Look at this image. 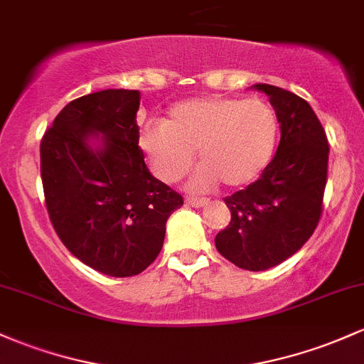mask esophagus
<instances>
[{"instance_id":"esophagus-1","label":"esophagus","mask_w":364,"mask_h":364,"mask_svg":"<svg viewBox=\"0 0 364 364\" xmlns=\"http://www.w3.org/2000/svg\"><path fill=\"white\" fill-rule=\"evenodd\" d=\"M185 203H186V205H190V207H205V205H209L210 200H209V198H193V197H188L185 200Z\"/></svg>"}]
</instances>
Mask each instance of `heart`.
I'll return each instance as SVG.
<instances>
[{"label": "heart", "instance_id": "obj_1", "mask_svg": "<svg viewBox=\"0 0 364 364\" xmlns=\"http://www.w3.org/2000/svg\"><path fill=\"white\" fill-rule=\"evenodd\" d=\"M278 131L277 114L262 100L207 97L176 103L164 122H146L138 145L164 183L188 173L197 151L202 167L190 179L191 190L213 188L218 181L237 190L267 169Z\"/></svg>", "mask_w": 364, "mask_h": 364}]
</instances>
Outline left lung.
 <instances>
[{
  "label": "left lung",
  "instance_id": "left-lung-1",
  "mask_svg": "<svg viewBox=\"0 0 364 364\" xmlns=\"http://www.w3.org/2000/svg\"><path fill=\"white\" fill-rule=\"evenodd\" d=\"M252 87L269 97L282 138L261 178L225 198L231 221L215 235V249L242 269L266 271L297 252L316 230L330 149L306 100L271 85Z\"/></svg>",
  "mask_w": 364,
  "mask_h": 364
}]
</instances>
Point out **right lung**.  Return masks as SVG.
Wrapping results in <instances>:
<instances>
[{"mask_svg": "<svg viewBox=\"0 0 364 364\" xmlns=\"http://www.w3.org/2000/svg\"><path fill=\"white\" fill-rule=\"evenodd\" d=\"M139 91L72 100L41 139L48 215L72 255L103 274L134 277L157 259L183 197L150 174L138 146Z\"/></svg>", "mask_w": 364, "mask_h": 364, "instance_id": "1", "label": "right lung"}]
</instances>
